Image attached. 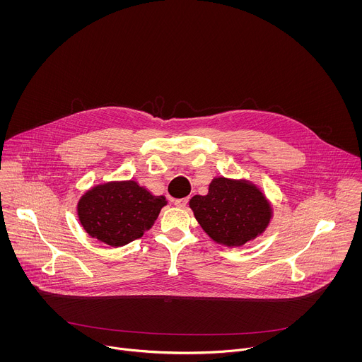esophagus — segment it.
<instances>
[{
	"mask_svg": "<svg viewBox=\"0 0 362 362\" xmlns=\"http://www.w3.org/2000/svg\"><path fill=\"white\" fill-rule=\"evenodd\" d=\"M188 201H189V198H182V199H177L175 202H174V205L177 207H180V209H184V207L188 205Z\"/></svg>",
	"mask_w": 362,
	"mask_h": 362,
	"instance_id": "1",
	"label": "esophagus"
}]
</instances>
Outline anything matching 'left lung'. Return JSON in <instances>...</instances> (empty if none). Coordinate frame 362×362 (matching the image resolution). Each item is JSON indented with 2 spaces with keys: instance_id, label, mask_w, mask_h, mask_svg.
Returning <instances> with one entry per match:
<instances>
[{
  "instance_id": "8db88e82",
  "label": "left lung",
  "mask_w": 362,
  "mask_h": 362,
  "mask_svg": "<svg viewBox=\"0 0 362 362\" xmlns=\"http://www.w3.org/2000/svg\"><path fill=\"white\" fill-rule=\"evenodd\" d=\"M207 235L227 247H241L260 235L272 218V206L258 187L245 180L214 178L205 197L189 201Z\"/></svg>"
}]
</instances>
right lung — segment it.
Segmentation results:
<instances>
[{
  "mask_svg": "<svg viewBox=\"0 0 362 362\" xmlns=\"http://www.w3.org/2000/svg\"><path fill=\"white\" fill-rule=\"evenodd\" d=\"M165 198L152 195L138 182L112 181L89 189L78 202L85 231L110 247H122L151 230Z\"/></svg>",
  "mask_w": 362,
  "mask_h": 362,
  "instance_id": "add662e5",
  "label": "right lung"
}]
</instances>
